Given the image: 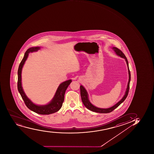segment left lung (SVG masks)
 Masks as SVG:
<instances>
[{
    "label": "left lung",
    "mask_w": 154,
    "mask_h": 154,
    "mask_svg": "<svg viewBox=\"0 0 154 154\" xmlns=\"http://www.w3.org/2000/svg\"><path fill=\"white\" fill-rule=\"evenodd\" d=\"M113 49L114 50L116 54L117 55H119V56L121 57L122 58H125V61H126L127 65H128V74H129V80H128V87H127V89H126L125 94L123 96V97L118 103H117L114 106H113L111 107H110L109 108H106V109H105V108H98V107L94 106V105H92L90 103V101L89 100L88 98V94H87L86 90H85V89L84 88V87H83L82 86H80V94H81V99H82L83 103L86 108H88V109L90 110L91 111H93V112L101 113H107L111 112L113 110L115 109L116 108H117V107L119 106L120 104L122 103L125 100V99H126V98L128 96V93L129 92L130 81H131V72H130V69H129V67H128V59H127V58L125 56V54H123V52H122V51L119 50V49H118L117 48L113 47Z\"/></svg>",
    "instance_id": "1"
}]
</instances>
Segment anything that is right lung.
I'll return each mask as SVG.
<instances>
[{
    "label": "right lung",
    "mask_w": 154,
    "mask_h": 154,
    "mask_svg": "<svg viewBox=\"0 0 154 154\" xmlns=\"http://www.w3.org/2000/svg\"><path fill=\"white\" fill-rule=\"evenodd\" d=\"M40 49V47L31 48L27 50L26 52L24 54V57L18 67V72H17L18 73L17 89H18V92H20V94L21 95V97L24 101V103L29 109L38 114H43V115L52 114V113L56 112L61 108L63 103L64 102V95H65L66 90L68 87V86L70 85V83L72 82V80H69L68 81H65L60 85L57 89L53 99H52L50 103L47 105L39 106L33 103L26 95L21 86V70L25 61H26V59L28 58L29 54V53L37 51Z\"/></svg>",
    "instance_id": "right-lung-1"
}]
</instances>
